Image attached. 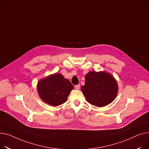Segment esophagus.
I'll return each mask as SVG.
<instances>
[{"label": "esophagus", "mask_w": 149, "mask_h": 149, "mask_svg": "<svg viewBox=\"0 0 149 149\" xmlns=\"http://www.w3.org/2000/svg\"><path fill=\"white\" fill-rule=\"evenodd\" d=\"M75 88L76 89H80V84H77V85H76L75 86Z\"/></svg>", "instance_id": "esophagus-1"}]
</instances>
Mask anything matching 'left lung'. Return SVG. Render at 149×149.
<instances>
[{
	"instance_id": "left-lung-1",
	"label": "left lung",
	"mask_w": 149,
	"mask_h": 149,
	"mask_svg": "<svg viewBox=\"0 0 149 149\" xmlns=\"http://www.w3.org/2000/svg\"><path fill=\"white\" fill-rule=\"evenodd\" d=\"M81 88L87 101L98 107L112 102L118 92L115 78L110 74L102 71L88 72L85 77V84Z\"/></svg>"
}]
</instances>
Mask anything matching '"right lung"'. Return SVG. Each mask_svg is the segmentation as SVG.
Masks as SVG:
<instances>
[{
  "instance_id": "right-lung-1",
  "label": "right lung",
  "mask_w": 149,
  "mask_h": 149,
  "mask_svg": "<svg viewBox=\"0 0 149 149\" xmlns=\"http://www.w3.org/2000/svg\"><path fill=\"white\" fill-rule=\"evenodd\" d=\"M38 92L41 100L56 107L65 102L74 86L61 74H54L41 79L38 83Z\"/></svg>"
}]
</instances>
